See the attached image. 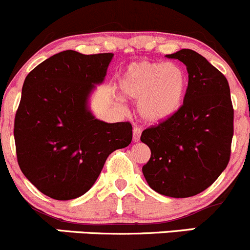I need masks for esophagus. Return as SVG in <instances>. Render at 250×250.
I'll use <instances>...</instances> for the list:
<instances>
[{"label":"esophagus","instance_id":"1","mask_svg":"<svg viewBox=\"0 0 250 250\" xmlns=\"http://www.w3.org/2000/svg\"><path fill=\"white\" fill-rule=\"evenodd\" d=\"M141 135V128L140 127H134L133 128V141H139Z\"/></svg>","mask_w":250,"mask_h":250}]
</instances>
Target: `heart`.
Segmentation results:
<instances>
[{
  "label": "heart",
  "mask_w": 250,
  "mask_h": 250,
  "mask_svg": "<svg viewBox=\"0 0 250 250\" xmlns=\"http://www.w3.org/2000/svg\"><path fill=\"white\" fill-rule=\"evenodd\" d=\"M188 83V75L179 65L141 60L125 69L120 78V90L125 98L139 100L145 120L158 122L183 105Z\"/></svg>",
  "instance_id": "1"
}]
</instances>
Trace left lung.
<instances>
[{"instance_id": "1", "label": "left lung", "mask_w": 250, "mask_h": 250, "mask_svg": "<svg viewBox=\"0 0 250 250\" xmlns=\"http://www.w3.org/2000/svg\"><path fill=\"white\" fill-rule=\"evenodd\" d=\"M167 58L186 65L188 90L175 113L141 134L151 150L143 173L156 192L185 198L208 188L228 167L233 106L228 80L206 58L191 49Z\"/></svg>"}]
</instances>
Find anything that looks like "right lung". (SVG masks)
Returning a JSON list of instances; mask_svg holds the SVG:
<instances>
[{
	"mask_svg": "<svg viewBox=\"0 0 250 250\" xmlns=\"http://www.w3.org/2000/svg\"><path fill=\"white\" fill-rule=\"evenodd\" d=\"M112 58V53L64 50L25 78L14 120L17 160L27 180L48 197L82 196L110 153L132 141L129 122H103L87 107L89 93L104 81Z\"/></svg>",
	"mask_w": 250,
	"mask_h": 250,
	"instance_id": "1",
	"label": "right lung"
}]
</instances>
